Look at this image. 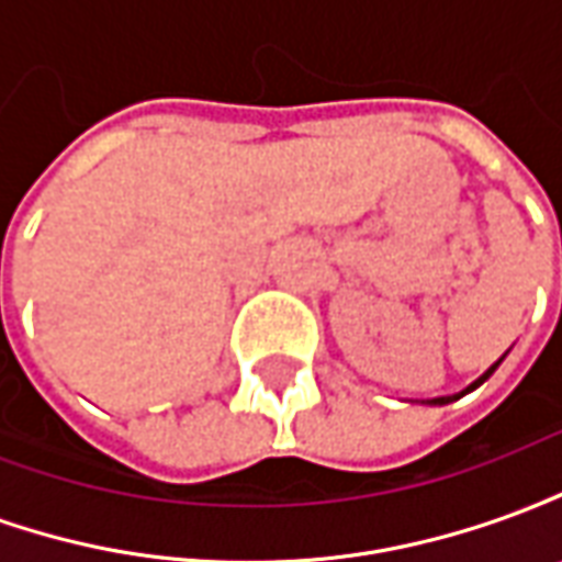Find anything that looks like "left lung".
Returning <instances> with one entry per match:
<instances>
[{
	"instance_id": "1",
	"label": "left lung",
	"mask_w": 562,
	"mask_h": 562,
	"mask_svg": "<svg viewBox=\"0 0 562 562\" xmlns=\"http://www.w3.org/2000/svg\"><path fill=\"white\" fill-rule=\"evenodd\" d=\"M503 358H506V355H503ZM503 358H499V361H503ZM499 361H496L494 367H487V370H484L482 376L475 379V382H472L470 389H463V391H460V394H451V397H434V401H424V403H430V406H446V403H451V401H460V397H463V394H470V391H475V389H479V385H482L484 379L491 376V373H494L496 367H499Z\"/></svg>"
}]
</instances>
